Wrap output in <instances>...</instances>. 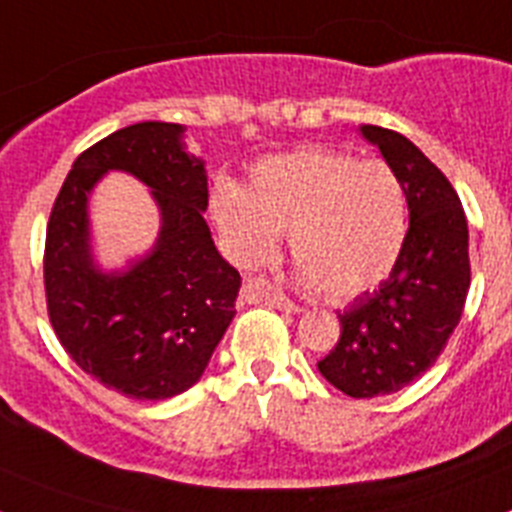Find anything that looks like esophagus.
Returning a JSON list of instances; mask_svg holds the SVG:
<instances>
[{
    "label": "esophagus",
    "instance_id": "1",
    "mask_svg": "<svg viewBox=\"0 0 512 512\" xmlns=\"http://www.w3.org/2000/svg\"><path fill=\"white\" fill-rule=\"evenodd\" d=\"M243 295H246L248 302H264V305H274L284 312L297 310V307L292 305V302L279 292V289H274L266 282H253V279H248V282L243 284Z\"/></svg>",
    "mask_w": 512,
    "mask_h": 512
}]
</instances>
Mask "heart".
<instances>
[{
  "mask_svg": "<svg viewBox=\"0 0 512 512\" xmlns=\"http://www.w3.org/2000/svg\"><path fill=\"white\" fill-rule=\"evenodd\" d=\"M212 215L230 256L256 266L289 235L307 287L346 302L377 287L408 238V192L390 164L305 146L253 166L248 187L217 184Z\"/></svg>",
  "mask_w": 512,
  "mask_h": 512,
  "instance_id": "b5f03b06",
  "label": "heart"
}]
</instances>
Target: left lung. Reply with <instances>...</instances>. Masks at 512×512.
Instances as JSON below:
<instances>
[{
  "label": "left lung",
  "instance_id": "8db88e82",
  "mask_svg": "<svg viewBox=\"0 0 512 512\" xmlns=\"http://www.w3.org/2000/svg\"><path fill=\"white\" fill-rule=\"evenodd\" d=\"M408 192L410 228L400 261L374 292L338 312L341 338L318 369L343 395H392L436 364L467 302V215L459 194L423 151L395 130L361 125Z\"/></svg>",
  "mask_w": 512,
  "mask_h": 512
}]
</instances>
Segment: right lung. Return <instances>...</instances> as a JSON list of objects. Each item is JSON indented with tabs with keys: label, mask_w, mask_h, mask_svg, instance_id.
<instances>
[{
	"label": "right lung",
	"mask_w": 512,
	"mask_h": 512,
	"mask_svg": "<svg viewBox=\"0 0 512 512\" xmlns=\"http://www.w3.org/2000/svg\"><path fill=\"white\" fill-rule=\"evenodd\" d=\"M182 133L176 122H138L94 143L74 161L45 230V302L63 351L133 400H166L202 377L241 289L202 217L205 164L184 151ZM110 168L148 183L162 210L154 251L122 275H102L88 253V192Z\"/></svg>",
	"instance_id": "obj_1"
}]
</instances>
